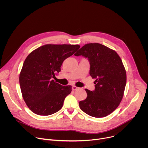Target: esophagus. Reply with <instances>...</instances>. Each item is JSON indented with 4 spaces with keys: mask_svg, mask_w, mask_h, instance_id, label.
I'll use <instances>...</instances> for the list:
<instances>
[{
    "mask_svg": "<svg viewBox=\"0 0 148 148\" xmlns=\"http://www.w3.org/2000/svg\"><path fill=\"white\" fill-rule=\"evenodd\" d=\"M78 88V87H76V86H73L72 87V89H73V90H74V91L77 90Z\"/></svg>",
    "mask_w": 148,
    "mask_h": 148,
    "instance_id": "obj_1",
    "label": "esophagus"
}]
</instances>
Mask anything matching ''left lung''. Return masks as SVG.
<instances>
[{"label":"left lung","mask_w":148,"mask_h":148,"mask_svg":"<svg viewBox=\"0 0 148 148\" xmlns=\"http://www.w3.org/2000/svg\"><path fill=\"white\" fill-rule=\"evenodd\" d=\"M87 58L90 74L95 78V90L86 89L87 98L79 102L81 110L95 118L105 117L119 105L126 83V74L122 61L116 52L99 43L82 46L75 54Z\"/></svg>","instance_id":"left-lung-1"}]
</instances>
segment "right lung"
<instances>
[{"mask_svg":"<svg viewBox=\"0 0 148 148\" xmlns=\"http://www.w3.org/2000/svg\"><path fill=\"white\" fill-rule=\"evenodd\" d=\"M79 47L77 45H46L26 57L19 82L23 99L33 112L46 116L61 109L72 87L62 86L51 78L61 71L63 61Z\"/></svg>","mask_w":148,"mask_h":148,"instance_id":"add662e5","label":"right lung"}]
</instances>
